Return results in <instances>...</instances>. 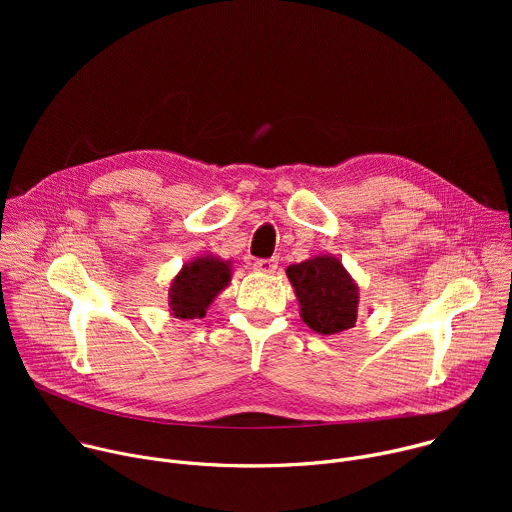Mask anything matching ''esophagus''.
<instances>
[{"label": "esophagus", "mask_w": 512, "mask_h": 512, "mask_svg": "<svg viewBox=\"0 0 512 512\" xmlns=\"http://www.w3.org/2000/svg\"><path fill=\"white\" fill-rule=\"evenodd\" d=\"M253 267H255V271H259V273H275V269H277V259H257V261L253 263Z\"/></svg>", "instance_id": "esophagus-1"}]
</instances>
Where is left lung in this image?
<instances>
[{
	"label": "left lung",
	"instance_id": "left-lung-1",
	"mask_svg": "<svg viewBox=\"0 0 512 512\" xmlns=\"http://www.w3.org/2000/svg\"><path fill=\"white\" fill-rule=\"evenodd\" d=\"M296 291L302 320L318 334L332 336L354 328L358 283L334 255H314L285 269Z\"/></svg>",
	"mask_w": 512,
	"mask_h": 512
}]
</instances>
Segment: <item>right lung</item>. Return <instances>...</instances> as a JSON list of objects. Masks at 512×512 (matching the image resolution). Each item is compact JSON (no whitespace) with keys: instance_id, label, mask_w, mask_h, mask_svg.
Instances as JSON below:
<instances>
[{"instance_id":"obj_1","label":"right lung","mask_w":512,"mask_h":512,"mask_svg":"<svg viewBox=\"0 0 512 512\" xmlns=\"http://www.w3.org/2000/svg\"><path fill=\"white\" fill-rule=\"evenodd\" d=\"M231 263L210 253L184 263L168 289L170 314L178 320L204 318L216 296L231 283Z\"/></svg>"}]
</instances>
